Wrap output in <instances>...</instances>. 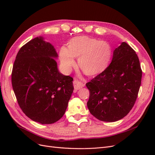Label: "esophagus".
<instances>
[{"label": "esophagus", "mask_w": 155, "mask_h": 155, "mask_svg": "<svg viewBox=\"0 0 155 155\" xmlns=\"http://www.w3.org/2000/svg\"><path fill=\"white\" fill-rule=\"evenodd\" d=\"M73 85H74V89H75V90H76V91L79 90V89L81 88L84 86V85H83V84L82 83H81L80 81H77L76 79H75V80H74V82H73Z\"/></svg>", "instance_id": "34e87169"}]
</instances>
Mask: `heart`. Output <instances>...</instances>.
<instances>
[{
    "mask_svg": "<svg viewBox=\"0 0 155 155\" xmlns=\"http://www.w3.org/2000/svg\"><path fill=\"white\" fill-rule=\"evenodd\" d=\"M111 55V46L107 42L88 36L74 37L69 41L68 48L63 46L59 50L61 63L66 71H70L75 65L74 58H78L79 67L88 76L104 71Z\"/></svg>",
    "mask_w": 155,
    "mask_h": 155,
    "instance_id": "obj_1",
    "label": "heart"
}]
</instances>
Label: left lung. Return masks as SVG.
Masks as SVG:
<instances>
[{
	"label": "left lung",
	"instance_id": "obj_1",
	"mask_svg": "<svg viewBox=\"0 0 155 155\" xmlns=\"http://www.w3.org/2000/svg\"><path fill=\"white\" fill-rule=\"evenodd\" d=\"M142 71L135 51L123 42L113 52L110 64L86 86L91 113L100 121H116L127 114L137 100Z\"/></svg>",
	"mask_w": 155,
	"mask_h": 155
}]
</instances>
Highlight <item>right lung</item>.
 Instances as JSON below:
<instances>
[{"instance_id": "1", "label": "right lung", "mask_w": 155, "mask_h": 155, "mask_svg": "<svg viewBox=\"0 0 155 155\" xmlns=\"http://www.w3.org/2000/svg\"><path fill=\"white\" fill-rule=\"evenodd\" d=\"M54 46L42 37L22 46L17 54L12 83L18 104L31 120L51 124L64 115L74 91L73 78L58 69Z\"/></svg>"}]
</instances>
